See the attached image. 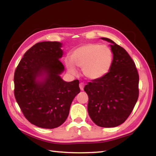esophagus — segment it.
<instances>
[{
    "mask_svg": "<svg viewBox=\"0 0 156 156\" xmlns=\"http://www.w3.org/2000/svg\"><path fill=\"white\" fill-rule=\"evenodd\" d=\"M80 88L81 90H83V88H84V83H80Z\"/></svg>",
    "mask_w": 156,
    "mask_h": 156,
    "instance_id": "esophagus-1",
    "label": "esophagus"
}]
</instances>
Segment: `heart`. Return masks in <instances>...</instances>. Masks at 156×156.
Masks as SVG:
<instances>
[{
  "label": "heart",
  "mask_w": 156,
  "mask_h": 156,
  "mask_svg": "<svg viewBox=\"0 0 156 156\" xmlns=\"http://www.w3.org/2000/svg\"><path fill=\"white\" fill-rule=\"evenodd\" d=\"M71 60L65 59L66 66L70 74L76 75L77 67L82 68L88 80H98L108 75L112 64L113 53L108 46L88 43L79 46L71 53Z\"/></svg>",
  "instance_id": "heart-1"
}]
</instances>
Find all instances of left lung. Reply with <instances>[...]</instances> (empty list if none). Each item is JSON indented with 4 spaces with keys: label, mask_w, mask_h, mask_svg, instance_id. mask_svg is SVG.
<instances>
[{
    "label": "left lung",
    "mask_w": 156,
    "mask_h": 156,
    "mask_svg": "<svg viewBox=\"0 0 156 156\" xmlns=\"http://www.w3.org/2000/svg\"><path fill=\"white\" fill-rule=\"evenodd\" d=\"M113 53L112 64L108 75L84 87L88 95V112L95 124L115 127L126 121L138 98L139 76L134 62L121 46L109 38Z\"/></svg>",
    "instance_id": "left-lung-1"
}]
</instances>
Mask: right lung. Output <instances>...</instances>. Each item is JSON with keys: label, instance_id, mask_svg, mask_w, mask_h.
<instances>
[{"label": "right lung", "instance_id": "right-lung-1", "mask_svg": "<svg viewBox=\"0 0 156 156\" xmlns=\"http://www.w3.org/2000/svg\"><path fill=\"white\" fill-rule=\"evenodd\" d=\"M59 42L35 44L25 53L14 73V95L31 124L44 129L58 127L69 114L74 98L80 92L78 80H62L64 52Z\"/></svg>", "mask_w": 156, "mask_h": 156}]
</instances>
